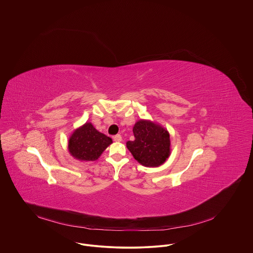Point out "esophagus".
I'll list each match as a JSON object with an SVG mask.
<instances>
[{"mask_svg":"<svg viewBox=\"0 0 253 253\" xmlns=\"http://www.w3.org/2000/svg\"><path fill=\"white\" fill-rule=\"evenodd\" d=\"M113 138H114V141H116V142H121L122 141V135L121 134H117Z\"/></svg>","mask_w":253,"mask_h":253,"instance_id":"34e87169","label":"esophagus"}]
</instances>
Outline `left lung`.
Wrapping results in <instances>:
<instances>
[{
    "instance_id": "obj_1",
    "label": "left lung",
    "mask_w": 253,
    "mask_h": 253,
    "mask_svg": "<svg viewBox=\"0 0 253 253\" xmlns=\"http://www.w3.org/2000/svg\"><path fill=\"white\" fill-rule=\"evenodd\" d=\"M134 140L127 141L126 147L133 158L145 167L163 165L170 154L169 131L151 121L140 120L133 126Z\"/></svg>"
}]
</instances>
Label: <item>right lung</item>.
Returning a JSON list of instances; mask_svg holds the SVG:
<instances>
[{
  "label": "right lung",
  "instance_id": "right-lung-1",
  "mask_svg": "<svg viewBox=\"0 0 253 253\" xmlns=\"http://www.w3.org/2000/svg\"><path fill=\"white\" fill-rule=\"evenodd\" d=\"M112 142L110 137L96 130L90 123H85L73 132L68 150L75 159L90 162L97 160Z\"/></svg>",
  "mask_w": 253,
  "mask_h": 253
}]
</instances>
